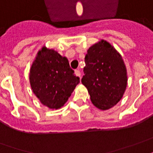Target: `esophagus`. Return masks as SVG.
I'll return each mask as SVG.
<instances>
[{"label":"esophagus","instance_id":"1","mask_svg":"<svg viewBox=\"0 0 153 153\" xmlns=\"http://www.w3.org/2000/svg\"><path fill=\"white\" fill-rule=\"evenodd\" d=\"M74 73L76 74V76L81 78V72H80L79 69H75V70H74Z\"/></svg>","mask_w":153,"mask_h":153}]
</instances>
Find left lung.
Returning <instances> with one entry per match:
<instances>
[{
    "mask_svg": "<svg viewBox=\"0 0 153 153\" xmlns=\"http://www.w3.org/2000/svg\"><path fill=\"white\" fill-rule=\"evenodd\" d=\"M82 84L93 104L109 109L120 101L127 87V69L121 55L109 43L101 40L92 45L84 58Z\"/></svg>",
    "mask_w": 153,
    "mask_h": 153,
    "instance_id": "1",
    "label": "left lung"
}]
</instances>
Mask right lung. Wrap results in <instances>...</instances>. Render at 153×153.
Masks as SVG:
<instances>
[{"label":"right lung","mask_w":153,"mask_h":153,"mask_svg":"<svg viewBox=\"0 0 153 153\" xmlns=\"http://www.w3.org/2000/svg\"><path fill=\"white\" fill-rule=\"evenodd\" d=\"M74 73L67 58L54 50L43 47L30 71L32 90L44 105L50 108H59L79 83V78Z\"/></svg>","instance_id":"1"}]
</instances>
